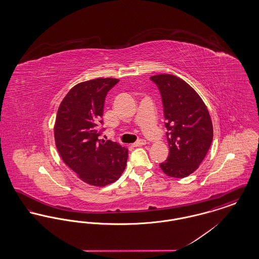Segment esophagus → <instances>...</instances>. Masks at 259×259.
<instances>
[{
    "label": "esophagus",
    "mask_w": 259,
    "mask_h": 259,
    "mask_svg": "<svg viewBox=\"0 0 259 259\" xmlns=\"http://www.w3.org/2000/svg\"><path fill=\"white\" fill-rule=\"evenodd\" d=\"M147 144V142H146V140H139L138 142H136L135 144H133V147H143V146H145Z\"/></svg>",
    "instance_id": "esophagus-1"
}]
</instances>
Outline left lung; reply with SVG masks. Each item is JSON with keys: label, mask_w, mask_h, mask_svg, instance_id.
I'll list each match as a JSON object with an SVG mask.
<instances>
[{"label": "left lung", "mask_w": 259, "mask_h": 259, "mask_svg": "<svg viewBox=\"0 0 259 259\" xmlns=\"http://www.w3.org/2000/svg\"><path fill=\"white\" fill-rule=\"evenodd\" d=\"M160 90L169 156L161 163L163 172L182 179L195 172L212 142L213 129L209 111L197 92L174 74L150 76Z\"/></svg>", "instance_id": "left-lung-1"}]
</instances>
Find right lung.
Returning <instances> with one entry per match:
<instances>
[{
    "instance_id": "right-lung-1",
    "label": "right lung",
    "mask_w": 259,
    "mask_h": 259,
    "mask_svg": "<svg viewBox=\"0 0 259 259\" xmlns=\"http://www.w3.org/2000/svg\"><path fill=\"white\" fill-rule=\"evenodd\" d=\"M118 81L99 77L79 82L67 93L57 111L56 148L63 162L87 185H111L126 167L128 149L118 143L98 139L105 98Z\"/></svg>"
}]
</instances>
